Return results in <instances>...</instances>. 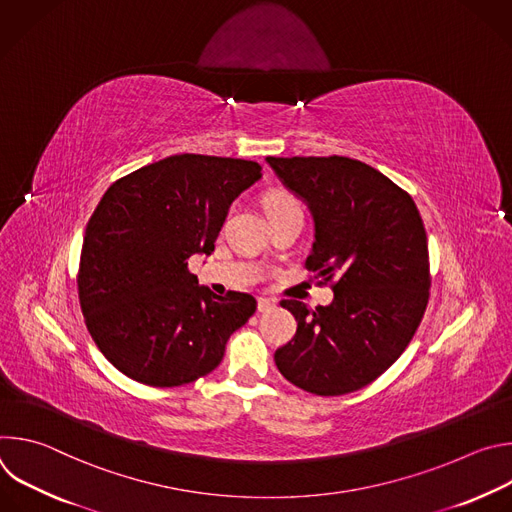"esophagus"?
<instances>
[{"label":"esophagus","instance_id":"obj_1","mask_svg":"<svg viewBox=\"0 0 512 512\" xmlns=\"http://www.w3.org/2000/svg\"><path fill=\"white\" fill-rule=\"evenodd\" d=\"M271 308H275V300L273 298H257V310L259 312H269Z\"/></svg>","mask_w":512,"mask_h":512}]
</instances>
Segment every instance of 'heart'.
I'll return each mask as SVG.
<instances>
[{
    "label": "heart",
    "instance_id": "obj_1",
    "mask_svg": "<svg viewBox=\"0 0 512 512\" xmlns=\"http://www.w3.org/2000/svg\"><path fill=\"white\" fill-rule=\"evenodd\" d=\"M265 206L267 210H279V208H287V206H298V202L291 198L289 194H283V192H275V194H269L267 200H265Z\"/></svg>",
    "mask_w": 512,
    "mask_h": 512
}]
</instances>
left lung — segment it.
<instances>
[{
    "label": "left lung",
    "mask_w": 512,
    "mask_h": 512,
    "mask_svg": "<svg viewBox=\"0 0 512 512\" xmlns=\"http://www.w3.org/2000/svg\"><path fill=\"white\" fill-rule=\"evenodd\" d=\"M267 162L312 210L316 233L306 269L334 291V302L316 310L281 302L298 330L275 350V364L314 395L358 391L403 354L425 314L431 277L419 210L403 188L358 160Z\"/></svg>",
    "instance_id": "obj_1"
}]
</instances>
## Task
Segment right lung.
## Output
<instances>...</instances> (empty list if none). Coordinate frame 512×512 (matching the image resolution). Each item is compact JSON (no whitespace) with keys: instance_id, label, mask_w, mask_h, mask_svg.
Masks as SVG:
<instances>
[{"instance_id":"obj_1","label":"right lung","mask_w":512,"mask_h":512,"mask_svg":"<svg viewBox=\"0 0 512 512\" xmlns=\"http://www.w3.org/2000/svg\"><path fill=\"white\" fill-rule=\"evenodd\" d=\"M261 178L249 160L170 156L113 182L85 231L77 275L85 324L117 371L150 387L212 373L257 308L214 296L188 271L210 255L231 202Z\"/></svg>"}]
</instances>
